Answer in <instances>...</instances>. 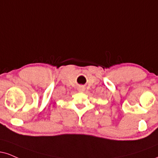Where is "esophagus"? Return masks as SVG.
Here are the masks:
<instances>
[{
	"instance_id": "34e87169",
	"label": "esophagus",
	"mask_w": 158,
	"mask_h": 158,
	"mask_svg": "<svg viewBox=\"0 0 158 158\" xmlns=\"http://www.w3.org/2000/svg\"><path fill=\"white\" fill-rule=\"evenodd\" d=\"M85 90V87H80L79 88V92H83Z\"/></svg>"
}]
</instances>
